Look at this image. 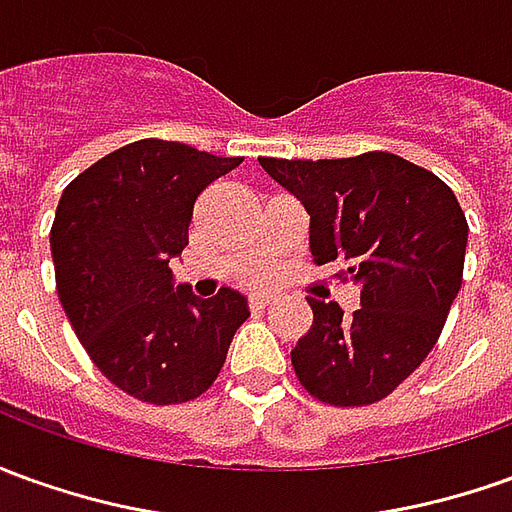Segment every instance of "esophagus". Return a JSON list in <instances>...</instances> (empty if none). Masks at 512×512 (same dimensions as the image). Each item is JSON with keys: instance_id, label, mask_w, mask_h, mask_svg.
Listing matches in <instances>:
<instances>
[{"instance_id": "1", "label": "esophagus", "mask_w": 512, "mask_h": 512, "mask_svg": "<svg viewBox=\"0 0 512 512\" xmlns=\"http://www.w3.org/2000/svg\"><path fill=\"white\" fill-rule=\"evenodd\" d=\"M270 301H273V298H270L267 292H256V295H250V309H253V312H262V309L270 306Z\"/></svg>"}]
</instances>
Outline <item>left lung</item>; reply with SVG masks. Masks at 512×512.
<instances>
[{
	"label": "left lung",
	"mask_w": 512,
	"mask_h": 512,
	"mask_svg": "<svg viewBox=\"0 0 512 512\" xmlns=\"http://www.w3.org/2000/svg\"><path fill=\"white\" fill-rule=\"evenodd\" d=\"M259 164L309 214L312 262L340 264L362 303L343 320L337 303L309 298L315 320L292 368L334 407L382 401L435 348L463 284L468 222L457 197L393 153Z\"/></svg>",
	"instance_id": "1"
}]
</instances>
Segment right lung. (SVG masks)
<instances>
[{"label": "right lung", "mask_w": 512, "mask_h": 512, "mask_svg": "<svg viewBox=\"0 0 512 512\" xmlns=\"http://www.w3.org/2000/svg\"><path fill=\"white\" fill-rule=\"evenodd\" d=\"M239 164L142 139L63 189L49 234L63 312L102 376L139 401L183 404L206 393L248 320L245 295L222 287L200 301L169 270L189 245L197 195Z\"/></svg>", "instance_id": "right-lung-1"}]
</instances>
